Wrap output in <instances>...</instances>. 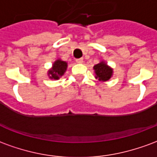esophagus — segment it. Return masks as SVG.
Masks as SVG:
<instances>
[{
	"instance_id": "esophagus-1",
	"label": "esophagus",
	"mask_w": 157,
	"mask_h": 157,
	"mask_svg": "<svg viewBox=\"0 0 157 157\" xmlns=\"http://www.w3.org/2000/svg\"><path fill=\"white\" fill-rule=\"evenodd\" d=\"M75 62H76V63H78V64H82V63H83V59L82 58L76 59H75Z\"/></svg>"
}]
</instances>
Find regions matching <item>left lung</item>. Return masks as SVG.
Returning a JSON list of instances; mask_svg holds the SVG:
<instances>
[{
	"label": "left lung",
	"mask_w": 157,
	"mask_h": 157,
	"mask_svg": "<svg viewBox=\"0 0 157 157\" xmlns=\"http://www.w3.org/2000/svg\"><path fill=\"white\" fill-rule=\"evenodd\" d=\"M95 71L96 78L98 79L100 82H107L112 77L113 69L109 67L104 61H101L93 66Z\"/></svg>",
	"instance_id": "obj_1"
}]
</instances>
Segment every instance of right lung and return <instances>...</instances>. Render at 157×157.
<instances>
[{
	"instance_id": "add662e5",
	"label": "right lung",
	"mask_w": 157,
	"mask_h": 157,
	"mask_svg": "<svg viewBox=\"0 0 157 157\" xmlns=\"http://www.w3.org/2000/svg\"><path fill=\"white\" fill-rule=\"evenodd\" d=\"M67 69V63L61 59H57L54 62L52 68L48 71V75L50 79L58 80L60 76L65 74Z\"/></svg>"
}]
</instances>
